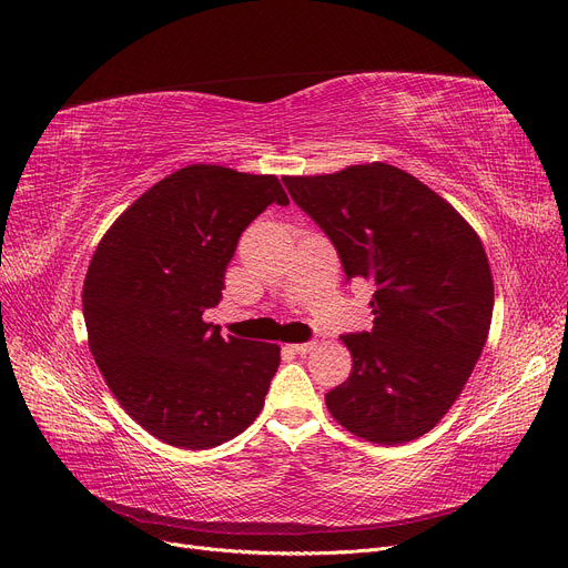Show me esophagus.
I'll return each instance as SVG.
<instances>
[{"instance_id": "esophagus-1", "label": "esophagus", "mask_w": 568, "mask_h": 568, "mask_svg": "<svg viewBox=\"0 0 568 568\" xmlns=\"http://www.w3.org/2000/svg\"><path fill=\"white\" fill-rule=\"evenodd\" d=\"M315 347H317L315 343H296V345H287V349H292L294 354H301V356L308 354V352H313Z\"/></svg>"}]
</instances>
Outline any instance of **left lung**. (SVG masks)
Returning a JSON list of instances; mask_svg holds the SVG:
<instances>
[{"label": "left lung", "mask_w": 568, "mask_h": 568, "mask_svg": "<svg viewBox=\"0 0 568 568\" xmlns=\"http://www.w3.org/2000/svg\"><path fill=\"white\" fill-rule=\"evenodd\" d=\"M283 182L347 278L374 283L372 331L343 335L354 365L326 408L369 443L420 438L457 402L486 343L494 276L479 235L434 189L384 162Z\"/></svg>", "instance_id": "8db88e82"}]
</instances>
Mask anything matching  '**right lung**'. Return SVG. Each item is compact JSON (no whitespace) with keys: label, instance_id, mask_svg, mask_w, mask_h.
Returning a JSON list of instances; mask_svg holds the SVG:
<instances>
[{"label":"right lung","instance_id":"obj_1","mask_svg":"<svg viewBox=\"0 0 568 568\" xmlns=\"http://www.w3.org/2000/svg\"><path fill=\"white\" fill-rule=\"evenodd\" d=\"M290 199L276 175L189 164L141 194L100 240L82 290L89 347L148 434L207 449L260 415L281 347L203 320L246 225Z\"/></svg>","mask_w":568,"mask_h":568}]
</instances>
